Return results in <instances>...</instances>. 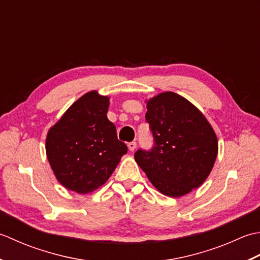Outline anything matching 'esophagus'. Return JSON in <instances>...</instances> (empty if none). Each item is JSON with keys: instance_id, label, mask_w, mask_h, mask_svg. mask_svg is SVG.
Wrapping results in <instances>:
<instances>
[{"instance_id": "esophagus-1", "label": "esophagus", "mask_w": 260, "mask_h": 260, "mask_svg": "<svg viewBox=\"0 0 260 260\" xmlns=\"http://www.w3.org/2000/svg\"><path fill=\"white\" fill-rule=\"evenodd\" d=\"M128 148H129V150H130V151H135V150H136V148H137V144H136L135 141L129 142V144H128Z\"/></svg>"}]
</instances>
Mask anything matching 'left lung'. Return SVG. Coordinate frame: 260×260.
Here are the masks:
<instances>
[{"instance_id":"left-lung-1","label":"left lung","mask_w":260,"mask_h":260,"mask_svg":"<svg viewBox=\"0 0 260 260\" xmlns=\"http://www.w3.org/2000/svg\"><path fill=\"white\" fill-rule=\"evenodd\" d=\"M146 103L155 146L138 150L135 159L161 194L181 198L208 178L218 156V138L204 114L181 95L164 92Z\"/></svg>"}]
</instances>
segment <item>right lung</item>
<instances>
[{
  "label": "right lung",
  "instance_id": "add662e5",
  "mask_svg": "<svg viewBox=\"0 0 260 260\" xmlns=\"http://www.w3.org/2000/svg\"><path fill=\"white\" fill-rule=\"evenodd\" d=\"M110 98L98 91L84 94L49 129L46 153L57 181L78 194L107 183L128 151L108 119Z\"/></svg>",
  "mask_w": 260,
  "mask_h": 260
}]
</instances>
